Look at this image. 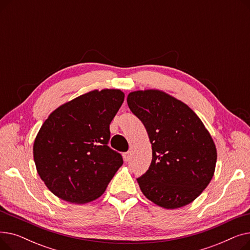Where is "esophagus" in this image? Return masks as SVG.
<instances>
[{"mask_svg":"<svg viewBox=\"0 0 250 250\" xmlns=\"http://www.w3.org/2000/svg\"><path fill=\"white\" fill-rule=\"evenodd\" d=\"M130 157H132V154H130V152H126V153H125V154H124V159H125V162L129 161Z\"/></svg>","mask_w":250,"mask_h":250,"instance_id":"esophagus-1","label":"esophagus"}]
</instances>
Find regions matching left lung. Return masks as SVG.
<instances>
[{
    "instance_id": "left-lung-1",
    "label": "left lung",
    "mask_w": 250,
    "mask_h": 250,
    "mask_svg": "<svg viewBox=\"0 0 250 250\" xmlns=\"http://www.w3.org/2000/svg\"><path fill=\"white\" fill-rule=\"evenodd\" d=\"M126 101L152 144L151 165L137 179L142 192L165 208L190 204L214 176L217 149L211 135L191 108L163 91H134Z\"/></svg>"
}]
</instances>
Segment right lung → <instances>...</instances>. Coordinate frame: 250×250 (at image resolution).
<instances>
[{
    "instance_id": "add662e5",
    "label": "right lung",
    "mask_w": 250,
    "mask_h": 250,
    "mask_svg": "<svg viewBox=\"0 0 250 250\" xmlns=\"http://www.w3.org/2000/svg\"><path fill=\"white\" fill-rule=\"evenodd\" d=\"M125 99L118 89L93 90L61 105L35 138L37 173L58 198L73 204L98 199L124 161L110 149L109 125Z\"/></svg>"
}]
</instances>
